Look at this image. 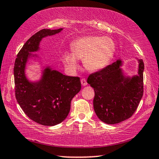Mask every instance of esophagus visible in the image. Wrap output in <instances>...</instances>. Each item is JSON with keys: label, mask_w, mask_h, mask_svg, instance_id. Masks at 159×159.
Masks as SVG:
<instances>
[{"label": "esophagus", "mask_w": 159, "mask_h": 159, "mask_svg": "<svg viewBox=\"0 0 159 159\" xmlns=\"http://www.w3.org/2000/svg\"><path fill=\"white\" fill-rule=\"evenodd\" d=\"M81 84L83 86H86V85H87V82H86L85 78H82V79L81 80Z\"/></svg>", "instance_id": "34e87169"}]
</instances>
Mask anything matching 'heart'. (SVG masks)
Here are the masks:
<instances>
[{"mask_svg": "<svg viewBox=\"0 0 159 159\" xmlns=\"http://www.w3.org/2000/svg\"><path fill=\"white\" fill-rule=\"evenodd\" d=\"M70 53L62 55L65 66L70 71L78 69L76 60H83L84 66L89 71L96 72L107 67L113 60L116 44L109 37L86 35L75 39L71 43Z\"/></svg>", "mask_w": 159, "mask_h": 159, "instance_id": "b5f03b06", "label": "heart"}]
</instances>
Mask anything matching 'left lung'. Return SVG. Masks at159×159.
I'll use <instances>...</instances> for the list:
<instances>
[{
    "label": "left lung",
    "mask_w": 159,
    "mask_h": 159,
    "mask_svg": "<svg viewBox=\"0 0 159 159\" xmlns=\"http://www.w3.org/2000/svg\"><path fill=\"white\" fill-rule=\"evenodd\" d=\"M138 75L126 77L120 69L121 60L90 74L87 83L94 90L95 113L107 124L124 121L132 116L143 95L144 62L139 60Z\"/></svg>",
    "instance_id": "8db88e82"
}]
</instances>
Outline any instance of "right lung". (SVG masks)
<instances>
[{
  "instance_id": "1",
  "label": "right lung",
  "mask_w": 159,
  "mask_h": 159,
  "mask_svg": "<svg viewBox=\"0 0 159 159\" xmlns=\"http://www.w3.org/2000/svg\"><path fill=\"white\" fill-rule=\"evenodd\" d=\"M57 30L43 29L31 36L16 56L14 67L15 96L25 113L33 121L43 126H54L63 121L70 110L72 99L81 88L79 77L63 75L46 67L41 79L30 82L25 73L31 53L39 49L41 39L59 33Z\"/></svg>"
}]
</instances>
